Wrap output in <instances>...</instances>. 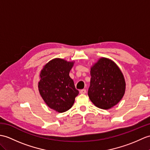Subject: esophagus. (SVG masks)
<instances>
[{
    "instance_id": "34e87169",
    "label": "esophagus",
    "mask_w": 150,
    "mask_h": 150,
    "mask_svg": "<svg viewBox=\"0 0 150 150\" xmlns=\"http://www.w3.org/2000/svg\"><path fill=\"white\" fill-rule=\"evenodd\" d=\"M80 93L81 94H86V89H81L80 91Z\"/></svg>"
}]
</instances>
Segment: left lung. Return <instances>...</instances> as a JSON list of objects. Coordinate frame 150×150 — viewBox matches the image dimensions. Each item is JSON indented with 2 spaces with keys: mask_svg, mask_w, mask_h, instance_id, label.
<instances>
[{
  "mask_svg": "<svg viewBox=\"0 0 150 150\" xmlns=\"http://www.w3.org/2000/svg\"><path fill=\"white\" fill-rule=\"evenodd\" d=\"M89 99L96 107L107 110L119 103L123 97L126 82L120 68L106 57H101L91 67Z\"/></svg>",
  "mask_w": 150,
  "mask_h": 150,
  "instance_id": "8db88e82",
  "label": "left lung"
}]
</instances>
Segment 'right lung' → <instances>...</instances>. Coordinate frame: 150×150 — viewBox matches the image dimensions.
<instances>
[{
    "instance_id": "1",
    "label": "right lung",
    "mask_w": 150,
    "mask_h": 150,
    "mask_svg": "<svg viewBox=\"0 0 150 150\" xmlns=\"http://www.w3.org/2000/svg\"><path fill=\"white\" fill-rule=\"evenodd\" d=\"M75 61L55 58L48 62L40 74L38 90L45 103L57 112L71 109L79 91L69 75Z\"/></svg>"
}]
</instances>
